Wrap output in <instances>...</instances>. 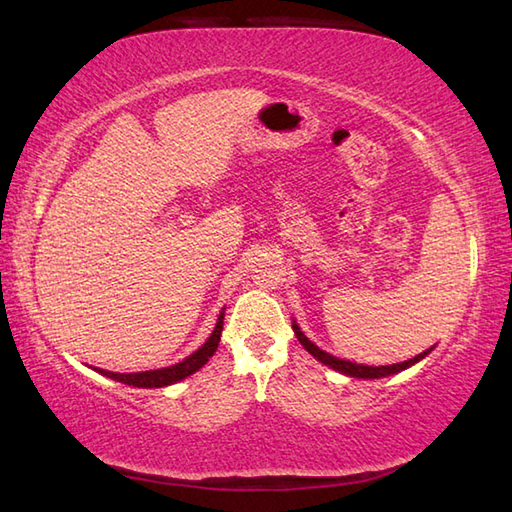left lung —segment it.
I'll return each mask as SVG.
<instances>
[{
  "label": "left lung",
  "instance_id": "obj_1",
  "mask_svg": "<svg viewBox=\"0 0 512 512\" xmlns=\"http://www.w3.org/2000/svg\"><path fill=\"white\" fill-rule=\"evenodd\" d=\"M292 329H294L296 338H299V342L303 344V347H305L307 351H310V353L314 355L316 360L327 364L329 368H334V371H340V373L349 375V377H360V379H379V377H386V375H395V373H399V371H406L408 366L417 364L419 360L425 358L427 353L432 351V349H427V351L419 353L417 358L406 360V362H399V364H392V366H364V364H355V362H347V360H338V358H334V355H329L327 351L318 349L312 340L305 338V334H303V331L299 329V325H296V323L292 325Z\"/></svg>",
  "mask_w": 512,
  "mask_h": 512
}]
</instances>
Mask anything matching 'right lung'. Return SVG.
I'll list each match as a JSON object with an SVG mask.
<instances>
[{
  "label": "right lung",
  "instance_id": "1",
  "mask_svg": "<svg viewBox=\"0 0 512 512\" xmlns=\"http://www.w3.org/2000/svg\"><path fill=\"white\" fill-rule=\"evenodd\" d=\"M222 318H224V314H220L216 329H213V334L209 336V340L202 344L198 351L189 355V358H185L183 362H178L174 366L159 368V371H146V373H111V371H104V368H95V371L115 379V382L137 386V388H161V386H170V384L181 382V379L189 377L192 373H196L198 368L205 366L211 355L216 353L218 342H220V334H222V325H224Z\"/></svg>",
  "mask_w": 512,
  "mask_h": 512
}]
</instances>
